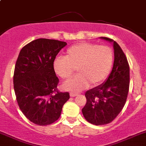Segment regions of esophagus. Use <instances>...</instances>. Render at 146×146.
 Instances as JSON below:
<instances>
[{"label":"esophagus","mask_w":146,"mask_h":146,"mask_svg":"<svg viewBox=\"0 0 146 146\" xmlns=\"http://www.w3.org/2000/svg\"><path fill=\"white\" fill-rule=\"evenodd\" d=\"M77 95H78V94H76V93L71 92L70 94V97H71V98H73V97H76V96H77Z\"/></svg>","instance_id":"34e87169"}]
</instances>
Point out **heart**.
Returning <instances> with one entry per match:
<instances>
[{
    "label": "heart",
    "instance_id": "heart-1",
    "mask_svg": "<svg viewBox=\"0 0 146 146\" xmlns=\"http://www.w3.org/2000/svg\"><path fill=\"white\" fill-rule=\"evenodd\" d=\"M113 62V52L110 47L91 43H80L70 47L65 57H57L53 63L55 73L62 79L70 78L76 69L78 75L64 83V90L81 92L97 86L105 81Z\"/></svg>",
    "mask_w": 146,
    "mask_h": 146
}]
</instances>
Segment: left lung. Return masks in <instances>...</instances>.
Listing matches in <instances>:
<instances>
[{
  "instance_id": "1",
  "label": "left lung",
  "mask_w": 146,
  "mask_h": 146,
  "mask_svg": "<svg viewBox=\"0 0 146 146\" xmlns=\"http://www.w3.org/2000/svg\"><path fill=\"white\" fill-rule=\"evenodd\" d=\"M112 43L113 66L104 83L85 93L86 103L82 113L87 121L94 125L111 123L125 105L129 86V66L120 46L112 39L100 37Z\"/></svg>"
}]
</instances>
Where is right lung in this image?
Masks as SVG:
<instances>
[{
    "instance_id": "right-lung-1",
    "label": "right lung",
    "mask_w": 146,
    "mask_h": 146,
    "mask_svg": "<svg viewBox=\"0 0 146 146\" xmlns=\"http://www.w3.org/2000/svg\"><path fill=\"white\" fill-rule=\"evenodd\" d=\"M66 42L46 38L34 40L21 49L16 62L14 89L17 101L27 119L39 126L60 118L68 92L57 90L59 79L53 68L56 56Z\"/></svg>"
}]
</instances>
